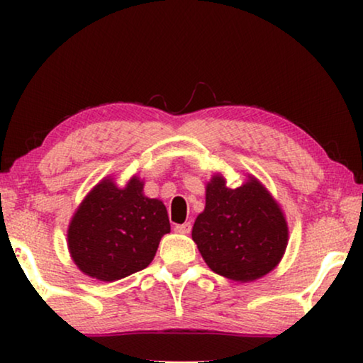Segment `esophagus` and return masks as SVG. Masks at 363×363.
I'll return each mask as SVG.
<instances>
[{
  "label": "esophagus",
  "instance_id": "obj_1",
  "mask_svg": "<svg viewBox=\"0 0 363 363\" xmlns=\"http://www.w3.org/2000/svg\"><path fill=\"white\" fill-rule=\"evenodd\" d=\"M175 231L182 235H188L191 231V223H183V225H175Z\"/></svg>",
  "mask_w": 363,
  "mask_h": 363
}]
</instances>
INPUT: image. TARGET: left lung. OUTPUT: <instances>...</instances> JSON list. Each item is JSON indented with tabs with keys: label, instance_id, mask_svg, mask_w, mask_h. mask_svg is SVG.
Listing matches in <instances>:
<instances>
[{
	"label": "left lung",
	"instance_id": "1",
	"mask_svg": "<svg viewBox=\"0 0 363 363\" xmlns=\"http://www.w3.org/2000/svg\"><path fill=\"white\" fill-rule=\"evenodd\" d=\"M191 238L211 271L246 282L267 274L281 261L287 225L281 208L255 178L233 190L221 177H213Z\"/></svg>",
	"mask_w": 363,
	"mask_h": 363
}]
</instances>
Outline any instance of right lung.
Returning a JSON list of instances; mask_svg holds the SVG:
<instances>
[{
    "instance_id": "obj_1",
    "label": "right lung",
    "mask_w": 363,
    "mask_h": 363,
    "mask_svg": "<svg viewBox=\"0 0 363 363\" xmlns=\"http://www.w3.org/2000/svg\"><path fill=\"white\" fill-rule=\"evenodd\" d=\"M170 233L167 208L143 196V183L125 188L106 180L74 215L67 241L79 269L99 281H117L150 264L162 236Z\"/></svg>"
}]
</instances>
